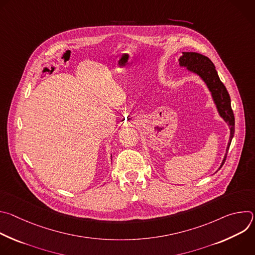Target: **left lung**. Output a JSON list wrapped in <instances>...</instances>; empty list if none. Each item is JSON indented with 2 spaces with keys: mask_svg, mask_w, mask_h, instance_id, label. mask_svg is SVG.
Here are the masks:
<instances>
[{
  "mask_svg": "<svg viewBox=\"0 0 255 255\" xmlns=\"http://www.w3.org/2000/svg\"><path fill=\"white\" fill-rule=\"evenodd\" d=\"M178 64L180 67H185L189 72L198 76L205 83L209 92L211 93V97L216 106L218 114L227 123L229 127L230 136L226 147V153L220 167L217 169L218 171L223 166L226 160V156L235 130V119L231 109L230 96L227 89L220 81L214 63L207 56L197 52H183V54L178 58Z\"/></svg>",
  "mask_w": 255,
  "mask_h": 255,
  "instance_id": "left-lung-1",
  "label": "left lung"
}]
</instances>
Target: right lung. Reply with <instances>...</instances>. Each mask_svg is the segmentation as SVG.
Masks as SVG:
<instances>
[{
  "label": "right lung",
  "mask_w": 255,
  "mask_h": 255,
  "mask_svg": "<svg viewBox=\"0 0 255 255\" xmlns=\"http://www.w3.org/2000/svg\"><path fill=\"white\" fill-rule=\"evenodd\" d=\"M111 157H112V155H111Z\"/></svg>",
  "instance_id": "obj_1"
}]
</instances>
